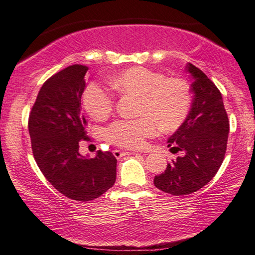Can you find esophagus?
<instances>
[{"instance_id":"obj_1","label":"esophagus","mask_w":255,"mask_h":255,"mask_svg":"<svg viewBox=\"0 0 255 255\" xmlns=\"http://www.w3.org/2000/svg\"><path fill=\"white\" fill-rule=\"evenodd\" d=\"M114 155L116 156V158H120V157H123V156H125V155H129V154H139V153H131V152H124V150H118V149H115L114 152Z\"/></svg>"}]
</instances>
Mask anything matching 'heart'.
<instances>
[{
	"label": "heart",
	"instance_id": "b5f03b06",
	"mask_svg": "<svg viewBox=\"0 0 255 255\" xmlns=\"http://www.w3.org/2000/svg\"><path fill=\"white\" fill-rule=\"evenodd\" d=\"M112 86L123 93L139 97L136 119H119L107 129V139L125 148H140L146 138L178 128L187 118L191 105L188 84L181 79H165L162 73L136 66L115 77ZM83 105L91 117L108 118L114 110V96L103 86L91 83L83 94Z\"/></svg>",
	"mask_w": 255,
	"mask_h": 255
}]
</instances>
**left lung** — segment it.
<instances>
[{"instance_id":"obj_1","label":"left lung","mask_w":255,"mask_h":255,"mask_svg":"<svg viewBox=\"0 0 255 255\" xmlns=\"http://www.w3.org/2000/svg\"><path fill=\"white\" fill-rule=\"evenodd\" d=\"M185 70L193 79L191 109L167 139V147L183 155L154 178L155 187L173 196L196 192L214 178L224 161L230 131L219 90L192 64L188 63Z\"/></svg>"}]
</instances>
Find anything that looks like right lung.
Segmentation results:
<instances>
[{
  "label": "right lung",
  "instance_id": "1",
  "mask_svg": "<svg viewBox=\"0 0 255 255\" xmlns=\"http://www.w3.org/2000/svg\"><path fill=\"white\" fill-rule=\"evenodd\" d=\"M89 67L71 65L47 80L29 116V133L34 159L55 189L77 201L97 199L115 184L117 159L98 150L96 157L79 152L86 139L82 111L84 76Z\"/></svg>",
  "mask_w": 255,
  "mask_h": 255
}]
</instances>
